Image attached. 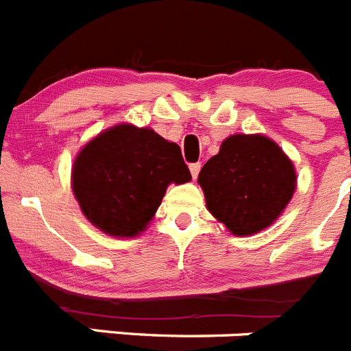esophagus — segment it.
<instances>
[{
    "instance_id": "1",
    "label": "esophagus",
    "mask_w": 351,
    "mask_h": 351,
    "mask_svg": "<svg viewBox=\"0 0 351 351\" xmlns=\"http://www.w3.org/2000/svg\"><path fill=\"white\" fill-rule=\"evenodd\" d=\"M200 163H191L190 165V172H191V178L197 179L198 178V172H200Z\"/></svg>"
}]
</instances>
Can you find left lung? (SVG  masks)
<instances>
[{
    "instance_id": "left-lung-1",
    "label": "left lung",
    "mask_w": 351,
    "mask_h": 351,
    "mask_svg": "<svg viewBox=\"0 0 351 351\" xmlns=\"http://www.w3.org/2000/svg\"><path fill=\"white\" fill-rule=\"evenodd\" d=\"M207 209L235 235L271 225L295 191L287 154L262 135H232L198 173Z\"/></svg>"
}]
</instances>
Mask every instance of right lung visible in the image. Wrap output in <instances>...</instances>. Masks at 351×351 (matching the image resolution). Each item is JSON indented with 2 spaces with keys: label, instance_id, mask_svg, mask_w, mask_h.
<instances>
[{
  "label": "right lung",
  "instance_id": "right-lung-1",
  "mask_svg": "<svg viewBox=\"0 0 351 351\" xmlns=\"http://www.w3.org/2000/svg\"><path fill=\"white\" fill-rule=\"evenodd\" d=\"M191 179L181 147L149 128L119 125L89 142L73 163V193L100 230L132 237L145 228L170 182Z\"/></svg>",
  "mask_w": 351,
  "mask_h": 351
}]
</instances>
